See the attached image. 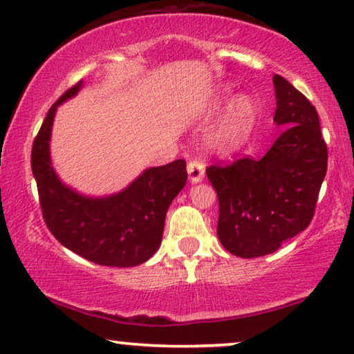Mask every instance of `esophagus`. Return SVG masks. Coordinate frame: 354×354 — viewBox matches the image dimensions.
Returning a JSON list of instances; mask_svg holds the SVG:
<instances>
[{
  "instance_id": "34e87169",
  "label": "esophagus",
  "mask_w": 354,
  "mask_h": 354,
  "mask_svg": "<svg viewBox=\"0 0 354 354\" xmlns=\"http://www.w3.org/2000/svg\"><path fill=\"white\" fill-rule=\"evenodd\" d=\"M187 171L192 182H201L205 177V164L200 159H190L187 164Z\"/></svg>"
}]
</instances>
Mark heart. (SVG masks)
Wrapping results in <instances>:
<instances>
[{
	"label": "heart",
	"instance_id": "heart-1",
	"mask_svg": "<svg viewBox=\"0 0 354 354\" xmlns=\"http://www.w3.org/2000/svg\"><path fill=\"white\" fill-rule=\"evenodd\" d=\"M231 99V91L224 89L218 94L216 107H221ZM257 120V104L250 95H239L232 100L226 118H224L221 128H219L216 138V146L224 153H232L245 145L252 135Z\"/></svg>",
	"mask_w": 354,
	"mask_h": 354
}]
</instances>
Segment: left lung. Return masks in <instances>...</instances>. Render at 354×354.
Listing matches in <instances>:
<instances>
[{
	"instance_id": "left-lung-1",
	"label": "left lung",
	"mask_w": 354,
	"mask_h": 354,
	"mask_svg": "<svg viewBox=\"0 0 354 354\" xmlns=\"http://www.w3.org/2000/svg\"><path fill=\"white\" fill-rule=\"evenodd\" d=\"M273 84V120L284 131L267 154L206 167L219 201L218 237L242 259L273 254L304 231L327 174L328 151L317 110L283 76L274 75Z\"/></svg>"
}]
</instances>
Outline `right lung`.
Segmentation results:
<instances>
[{"label":"right lung","instance_id":"add662e5","mask_svg":"<svg viewBox=\"0 0 354 354\" xmlns=\"http://www.w3.org/2000/svg\"><path fill=\"white\" fill-rule=\"evenodd\" d=\"M80 81L50 107L32 145L30 166L44 221L66 249L104 267H136L149 260L162 241L172 200L187 182V164L177 159L145 171L120 194L89 198L59 182L50 162L53 117L63 100L81 89Z\"/></svg>","mask_w":354,"mask_h":354}]
</instances>
